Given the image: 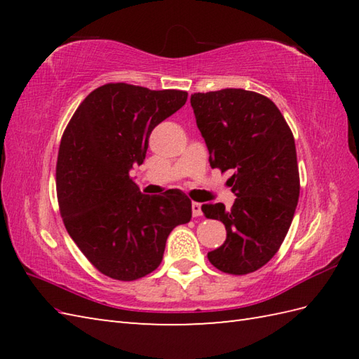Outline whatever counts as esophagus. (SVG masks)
Masks as SVG:
<instances>
[{
	"instance_id": "34e87169",
	"label": "esophagus",
	"mask_w": 359,
	"mask_h": 359,
	"mask_svg": "<svg viewBox=\"0 0 359 359\" xmlns=\"http://www.w3.org/2000/svg\"><path fill=\"white\" fill-rule=\"evenodd\" d=\"M191 210H193V216H194V217L201 216V215H202V203L193 202V203H191Z\"/></svg>"
}]
</instances>
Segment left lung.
<instances>
[{"label": "left lung", "instance_id": "left-lung-1", "mask_svg": "<svg viewBox=\"0 0 359 359\" xmlns=\"http://www.w3.org/2000/svg\"><path fill=\"white\" fill-rule=\"evenodd\" d=\"M197 128L211 168L231 170L226 184L236 201L202 205L225 225L226 239L208 261L228 274H247L276 255L299 199L293 134L278 106L253 90L222 89L191 95Z\"/></svg>", "mask_w": 359, "mask_h": 359}]
</instances>
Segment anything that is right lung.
<instances>
[{"label":"right lung","mask_w":359,"mask_h":359,"mask_svg":"<svg viewBox=\"0 0 359 359\" xmlns=\"http://www.w3.org/2000/svg\"><path fill=\"white\" fill-rule=\"evenodd\" d=\"M187 98L185 90L108 83L81 102L62 137L57 196L65 226L88 261L112 279L154 271L168 236L191 220L185 193L142 194L129 175L147 157L152 129Z\"/></svg>","instance_id":"right-lung-1"}]
</instances>
